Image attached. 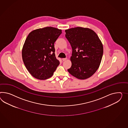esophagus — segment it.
Here are the masks:
<instances>
[{"instance_id":"obj_1","label":"esophagus","mask_w":128,"mask_h":128,"mask_svg":"<svg viewBox=\"0 0 128 128\" xmlns=\"http://www.w3.org/2000/svg\"><path fill=\"white\" fill-rule=\"evenodd\" d=\"M66 60H67V58H62V60L63 61H64Z\"/></svg>"}]
</instances>
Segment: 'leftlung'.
<instances>
[{
  "instance_id": "obj_1",
  "label": "left lung",
  "mask_w": 128,
  "mask_h": 128,
  "mask_svg": "<svg viewBox=\"0 0 128 128\" xmlns=\"http://www.w3.org/2000/svg\"><path fill=\"white\" fill-rule=\"evenodd\" d=\"M66 37L72 49V66L68 69L72 75L85 79L98 69L103 55V46L94 31L77 27L66 30Z\"/></svg>"
}]
</instances>
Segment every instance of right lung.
<instances>
[{
  "label": "right lung",
  "mask_w": 128,
  "mask_h": 128,
  "mask_svg": "<svg viewBox=\"0 0 128 128\" xmlns=\"http://www.w3.org/2000/svg\"><path fill=\"white\" fill-rule=\"evenodd\" d=\"M61 33V30L46 27L33 30L28 35L22 56L26 69L34 78L45 80L56 70L60 62L54 44Z\"/></svg>",
  "instance_id": "right-lung-1"
}]
</instances>
